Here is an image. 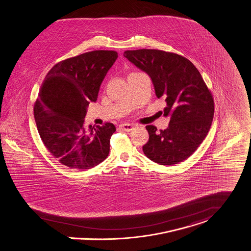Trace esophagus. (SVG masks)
Masks as SVG:
<instances>
[{
  "label": "esophagus",
  "mask_w": 251,
  "mask_h": 251,
  "mask_svg": "<svg viewBox=\"0 0 251 251\" xmlns=\"http://www.w3.org/2000/svg\"><path fill=\"white\" fill-rule=\"evenodd\" d=\"M120 127L125 131H131L133 129V126L130 124H122L120 125Z\"/></svg>",
  "instance_id": "esophagus-1"
}]
</instances>
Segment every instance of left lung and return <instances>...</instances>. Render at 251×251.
<instances>
[{"mask_svg": "<svg viewBox=\"0 0 251 251\" xmlns=\"http://www.w3.org/2000/svg\"><path fill=\"white\" fill-rule=\"evenodd\" d=\"M124 56L151 77L156 97L164 98L166 129L147 126L149 141L143 151L160 165H175L191 156L208 134L214 100L195 65L187 58L159 50H126Z\"/></svg>", "mask_w": 251, "mask_h": 251, "instance_id": "8db88e82", "label": "left lung"}]
</instances>
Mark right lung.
<instances>
[{"instance_id": "right-lung-1", "label": "right lung", "mask_w": 251, "mask_h": 251, "mask_svg": "<svg viewBox=\"0 0 251 251\" xmlns=\"http://www.w3.org/2000/svg\"><path fill=\"white\" fill-rule=\"evenodd\" d=\"M117 57L115 50L71 57L50 69L42 83L34 105L36 126L51 155L71 169H91L109 154L114 125L86 129L84 119Z\"/></svg>"}]
</instances>
